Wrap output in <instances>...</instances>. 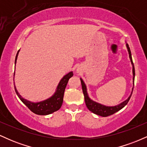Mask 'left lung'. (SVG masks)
<instances>
[{"instance_id": "obj_1", "label": "left lung", "mask_w": 147, "mask_h": 147, "mask_svg": "<svg viewBox=\"0 0 147 147\" xmlns=\"http://www.w3.org/2000/svg\"><path fill=\"white\" fill-rule=\"evenodd\" d=\"M126 47H127L128 51H129V57L130 59H131V63L133 65V86H134V78H135V68H134V64H133L132 57H131V50H130V48L129 47V45L126 44ZM81 83H82V90H83V93L84 95V99H85V103L86 105L87 108L88 109V110L92 112L93 113L96 115H98L102 116V117H108V116L111 115L115 113L116 112L119 111V110L124 108L127 103L129 102L130 98H131V95H132V92H131V95L129 96V98L126 99V101L121 103L119 105L115 106H105L104 105H102V104H98V103L93 102L92 100L88 97V95L87 90H86V86L85 84L83 82L82 79H80Z\"/></svg>"}]
</instances>
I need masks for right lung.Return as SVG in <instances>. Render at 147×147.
I'll return each mask as SVG.
<instances>
[{
	"mask_svg": "<svg viewBox=\"0 0 147 147\" xmlns=\"http://www.w3.org/2000/svg\"><path fill=\"white\" fill-rule=\"evenodd\" d=\"M19 50H18L16 56V59H15V63H16V59H17L18 54ZM73 76L72 72H69L66 75H65L62 78L61 82L57 86V90L52 97H50L46 100L43 101L41 102L38 103H32L29 101H27L26 99H23L16 90V87L14 86L15 91H16V95L19 97L20 99L22 101V102L25 104L28 109H30L32 112L36 115H45L51 114L55 111H58L60 109L62 105L63 100V95L64 91H65V87H66L67 84H68L69 79Z\"/></svg>",
	"mask_w": 147,
	"mask_h": 147,
	"instance_id": "right-lung-1",
	"label": "right lung"
}]
</instances>
